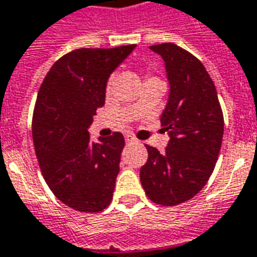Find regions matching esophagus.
<instances>
[{
	"label": "esophagus",
	"mask_w": 257,
	"mask_h": 257,
	"mask_svg": "<svg viewBox=\"0 0 257 257\" xmlns=\"http://www.w3.org/2000/svg\"><path fill=\"white\" fill-rule=\"evenodd\" d=\"M125 141H126V143H136V142H138V139H136L135 136L131 135V134H126V135H125Z\"/></svg>",
	"instance_id": "34e87169"
}]
</instances>
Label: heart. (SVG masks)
<instances>
[{
    "mask_svg": "<svg viewBox=\"0 0 257 257\" xmlns=\"http://www.w3.org/2000/svg\"><path fill=\"white\" fill-rule=\"evenodd\" d=\"M155 78V77H152ZM152 78H149V80H152ZM109 87H111V81H108V84H106V91H109Z\"/></svg>",
    "mask_w": 257,
    "mask_h": 257,
    "instance_id": "obj_1",
    "label": "heart"
}]
</instances>
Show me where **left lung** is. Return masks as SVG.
Instances as JSON below:
<instances>
[{
  "label": "left lung",
  "instance_id": "1",
  "mask_svg": "<svg viewBox=\"0 0 257 257\" xmlns=\"http://www.w3.org/2000/svg\"><path fill=\"white\" fill-rule=\"evenodd\" d=\"M162 56L169 98L160 122L169 135L163 153L148 146L141 183L152 201L177 205L193 198L214 172L224 136V115L215 85L195 56L174 43L153 45Z\"/></svg>",
  "mask_w": 257,
  "mask_h": 257
}]
</instances>
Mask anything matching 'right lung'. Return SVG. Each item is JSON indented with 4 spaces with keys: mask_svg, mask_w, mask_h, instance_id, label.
Returning <instances> with one entry per match:
<instances>
[{
    "mask_svg": "<svg viewBox=\"0 0 257 257\" xmlns=\"http://www.w3.org/2000/svg\"><path fill=\"white\" fill-rule=\"evenodd\" d=\"M135 48L76 49L52 66L38 92L36 158L49 188L70 208L98 212L112 200L125 139L114 132L91 142L88 128L105 104L108 78Z\"/></svg>",
    "mask_w": 257,
    "mask_h": 257,
    "instance_id": "right-lung-1",
    "label": "right lung"
}]
</instances>
